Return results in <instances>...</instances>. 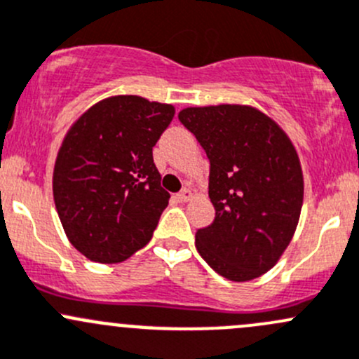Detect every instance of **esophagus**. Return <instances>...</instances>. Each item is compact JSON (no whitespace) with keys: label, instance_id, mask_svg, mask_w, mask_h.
<instances>
[{"label":"esophagus","instance_id":"1","mask_svg":"<svg viewBox=\"0 0 359 359\" xmlns=\"http://www.w3.org/2000/svg\"><path fill=\"white\" fill-rule=\"evenodd\" d=\"M192 198V192L189 191V189H182L179 192V194H177V199H179V201H189V199Z\"/></svg>","mask_w":359,"mask_h":359}]
</instances>
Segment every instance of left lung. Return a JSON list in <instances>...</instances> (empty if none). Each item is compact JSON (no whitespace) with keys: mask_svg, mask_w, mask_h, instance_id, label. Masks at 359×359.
Returning <instances> with one entry per match:
<instances>
[{"mask_svg":"<svg viewBox=\"0 0 359 359\" xmlns=\"http://www.w3.org/2000/svg\"><path fill=\"white\" fill-rule=\"evenodd\" d=\"M179 120L210 160L215 218L196 248L222 277L246 282L277 263L303 206V173L284 130L239 104L186 108Z\"/></svg>","mask_w":359,"mask_h":359,"instance_id":"8db88e82","label":"left lung"}]
</instances>
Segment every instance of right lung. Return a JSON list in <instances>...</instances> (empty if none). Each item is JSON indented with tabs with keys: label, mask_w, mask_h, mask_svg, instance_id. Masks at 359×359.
<instances>
[{
	"label": "right lung",
	"mask_w": 359,
	"mask_h": 359,
	"mask_svg": "<svg viewBox=\"0 0 359 359\" xmlns=\"http://www.w3.org/2000/svg\"><path fill=\"white\" fill-rule=\"evenodd\" d=\"M172 104L113 96L89 108L63 139L53 196L72 246L97 263H120L144 248L170 194L153 148Z\"/></svg>",
	"instance_id": "right-lung-1"
}]
</instances>
